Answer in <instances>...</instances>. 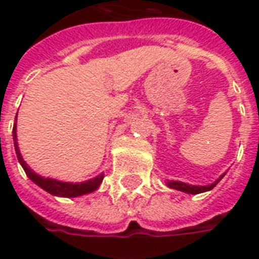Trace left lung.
Wrapping results in <instances>:
<instances>
[{
  "label": "left lung",
  "mask_w": 259,
  "mask_h": 259,
  "mask_svg": "<svg viewBox=\"0 0 259 259\" xmlns=\"http://www.w3.org/2000/svg\"><path fill=\"white\" fill-rule=\"evenodd\" d=\"M225 176V174L221 175L213 183L205 186H195V185H189V183H185V182H179V180H166V186L169 189H174V190L183 191V193H187V194H200V193H205V191L212 190L215 186L222 180V178Z\"/></svg>",
  "instance_id": "8db88e82"
}]
</instances>
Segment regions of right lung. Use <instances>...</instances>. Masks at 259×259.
<instances>
[{
	"instance_id": "add662e5",
	"label": "right lung",
	"mask_w": 259,
	"mask_h": 259,
	"mask_svg": "<svg viewBox=\"0 0 259 259\" xmlns=\"http://www.w3.org/2000/svg\"><path fill=\"white\" fill-rule=\"evenodd\" d=\"M16 118H18V113H16ZM12 136H14V146H15V152H16V157L18 161L22 165V168L27 175V178L36 183L38 187H41L42 190H46L50 194L55 195V197H65V198H74V197H80V195L90 194L93 191H96L100 185L102 183L104 179V174H100L93 179L85 180L81 183H72V182H62V180L53 179V178H44L41 175L36 174L33 169L26 163V161L20 154L19 146H18V135H16V119H15L14 130H12Z\"/></svg>"
}]
</instances>
